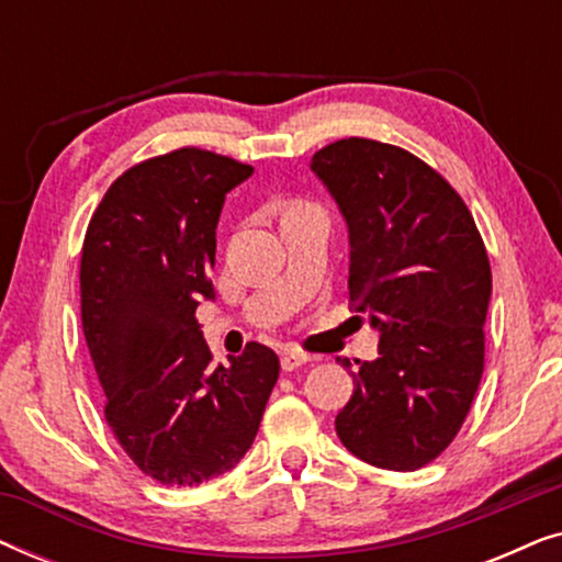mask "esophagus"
Here are the masks:
<instances>
[{"mask_svg": "<svg viewBox=\"0 0 562 562\" xmlns=\"http://www.w3.org/2000/svg\"><path fill=\"white\" fill-rule=\"evenodd\" d=\"M312 360V356H306L302 350H283L281 352V368L283 371H296V368L306 366Z\"/></svg>", "mask_w": 562, "mask_h": 562, "instance_id": "1", "label": "esophagus"}]
</instances>
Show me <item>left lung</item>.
<instances>
[{
    "mask_svg": "<svg viewBox=\"0 0 562 562\" xmlns=\"http://www.w3.org/2000/svg\"><path fill=\"white\" fill-rule=\"evenodd\" d=\"M312 171L348 222L350 299L381 333L379 358L350 373L337 437L375 468L417 471L456 440L479 391L486 245L458 191L398 145L345 137Z\"/></svg>",
    "mask_w": 562,
    "mask_h": 562,
    "instance_id": "left-lung-1",
    "label": "left lung"
}]
</instances>
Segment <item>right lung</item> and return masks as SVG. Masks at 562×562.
<instances>
[{
    "label": "right lung",
    "mask_w": 562,
    "mask_h": 562,
    "mask_svg": "<svg viewBox=\"0 0 562 562\" xmlns=\"http://www.w3.org/2000/svg\"><path fill=\"white\" fill-rule=\"evenodd\" d=\"M252 166L202 148L140 160L112 181L81 248V325L104 389V419L160 486L191 488L233 471L256 440L279 356L248 342L212 366L196 306L225 194Z\"/></svg>",
    "instance_id": "obj_1"
}]
</instances>
